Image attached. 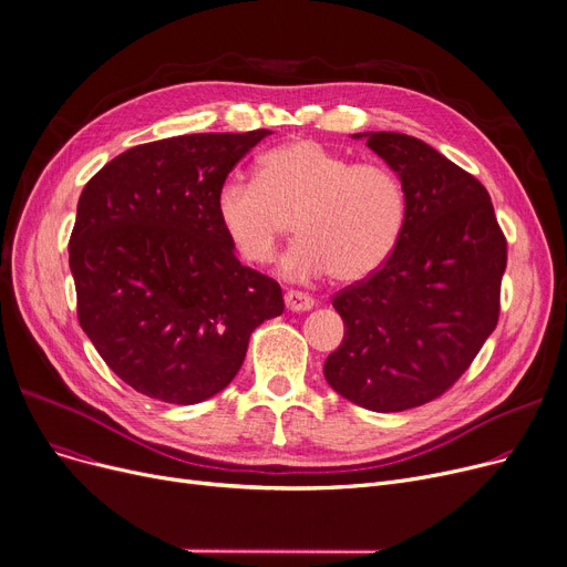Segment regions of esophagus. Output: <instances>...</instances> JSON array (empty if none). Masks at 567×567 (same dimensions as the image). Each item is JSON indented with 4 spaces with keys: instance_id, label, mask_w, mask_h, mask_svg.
Masks as SVG:
<instances>
[{
    "instance_id": "esophagus-1",
    "label": "esophagus",
    "mask_w": 567,
    "mask_h": 567,
    "mask_svg": "<svg viewBox=\"0 0 567 567\" xmlns=\"http://www.w3.org/2000/svg\"><path fill=\"white\" fill-rule=\"evenodd\" d=\"M285 306H287V310H291V312H308V310L315 308V299H312V296L303 293V291L289 289V291L285 293Z\"/></svg>"
}]
</instances>
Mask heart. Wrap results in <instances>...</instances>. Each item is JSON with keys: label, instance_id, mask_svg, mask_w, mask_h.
Returning <instances> with one entry per match:
<instances>
[{"label": "heart", "instance_id": "heart-1", "mask_svg": "<svg viewBox=\"0 0 567 567\" xmlns=\"http://www.w3.org/2000/svg\"><path fill=\"white\" fill-rule=\"evenodd\" d=\"M216 216L234 250L250 264L271 261L289 218L301 236L280 274L342 282L370 278L393 255L406 223L400 176L381 163H351L317 140H291L257 158V182L227 178Z\"/></svg>", "mask_w": 567, "mask_h": 567}]
</instances>
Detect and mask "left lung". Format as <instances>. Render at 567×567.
<instances>
[{
	"instance_id": "left-lung-1",
	"label": "left lung",
	"mask_w": 567,
	"mask_h": 567,
	"mask_svg": "<svg viewBox=\"0 0 567 567\" xmlns=\"http://www.w3.org/2000/svg\"><path fill=\"white\" fill-rule=\"evenodd\" d=\"M404 186L406 223L377 274L342 289V344L326 359L331 389L370 411H406L443 395L498 321L508 261L478 178L404 133H355Z\"/></svg>"
}]
</instances>
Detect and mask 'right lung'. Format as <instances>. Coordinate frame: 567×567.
Listing matches in <instances>:
<instances>
[{"mask_svg": "<svg viewBox=\"0 0 567 567\" xmlns=\"http://www.w3.org/2000/svg\"><path fill=\"white\" fill-rule=\"evenodd\" d=\"M271 131L148 142L84 186L69 244L78 319L107 368L167 404L214 398L248 340L282 315L276 280L244 266L216 216L227 174Z\"/></svg>", "mask_w": 567, "mask_h": 567, "instance_id": "1", "label": "right lung"}]
</instances>
